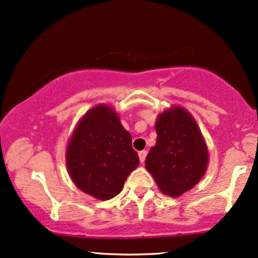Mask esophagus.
I'll return each instance as SVG.
<instances>
[{"mask_svg": "<svg viewBox=\"0 0 258 258\" xmlns=\"http://www.w3.org/2000/svg\"><path fill=\"white\" fill-rule=\"evenodd\" d=\"M147 154H148L147 150H142V152H139V153H138V155H139V160H141L142 164H143V162L146 161Z\"/></svg>", "mask_w": 258, "mask_h": 258, "instance_id": "esophagus-1", "label": "esophagus"}]
</instances>
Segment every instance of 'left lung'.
<instances>
[{"label": "left lung", "mask_w": 258, "mask_h": 258, "mask_svg": "<svg viewBox=\"0 0 258 258\" xmlns=\"http://www.w3.org/2000/svg\"><path fill=\"white\" fill-rule=\"evenodd\" d=\"M156 144L146 159L159 189L179 197L191 189L206 172L209 152L197 121L180 106L165 110L155 123Z\"/></svg>", "instance_id": "obj_1"}]
</instances>
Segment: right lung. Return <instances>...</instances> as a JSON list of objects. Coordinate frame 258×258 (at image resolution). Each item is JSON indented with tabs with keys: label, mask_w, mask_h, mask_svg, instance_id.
<instances>
[{
	"label": "right lung",
	"mask_w": 258,
	"mask_h": 258,
	"mask_svg": "<svg viewBox=\"0 0 258 258\" xmlns=\"http://www.w3.org/2000/svg\"><path fill=\"white\" fill-rule=\"evenodd\" d=\"M138 164L131 135L110 106L100 104L86 112L67 148L68 172L79 189L96 199H111Z\"/></svg>",
	"instance_id": "obj_1"
}]
</instances>
